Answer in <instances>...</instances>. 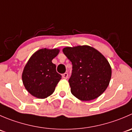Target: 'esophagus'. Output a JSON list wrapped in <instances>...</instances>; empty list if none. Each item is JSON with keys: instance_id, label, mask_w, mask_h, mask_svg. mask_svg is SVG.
Instances as JSON below:
<instances>
[{"instance_id": "1", "label": "esophagus", "mask_w": 132, "mask_h": 132, "mask_svg": "<svg viewBox=\"0 0 132 132\" xmlns=\"http://www.w3.org/2000/svg\"><path fill=\"white\" fill-rule=\"evenodd\" d=\"M62 77L64 79H66L68 78V74L67 73H64L62 74Z\"/></svg>"}]
</instances>
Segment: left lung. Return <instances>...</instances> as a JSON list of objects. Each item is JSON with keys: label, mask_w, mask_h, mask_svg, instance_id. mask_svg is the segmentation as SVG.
Segmentation results:
<instances>
[{"label": "left lung", "mask_w": 132, "mask_h": 132, "mask_svg": "<svg viewBox=\"0 0 132 132\" xmlns=\"http://www.w3.org/2000/svg\"><path fill=\"white\" fill-rule=\"evenodd\" d=\"M62 52L72 64L68 80L71 93L83 101L93 100L103 94L112 77V68L104 56L86 45L66 47Z\"/></svg>", "instance_id": "obj_1"}]
</instances>
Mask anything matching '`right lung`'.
Returning <instances> with one entry per match:
<instances>
[{
	"label": "right lung",
	"mask_w": 132,
	"mask_h": 132,
	"mask_svg": "<svg viewBox=\"0 0 132 132\" xmlns=\"http://www.w3.org/2000/svg\"><path fill=\"white\" fill-rule=\"evenodd\" d=\"M59 50L43 48L32 55L24 66L22 79L26 90L34 97L45 98L53 93L61 79L52 60Z\"/></svg>",
	"instance_id": "add662e5"
}]
</instances>
